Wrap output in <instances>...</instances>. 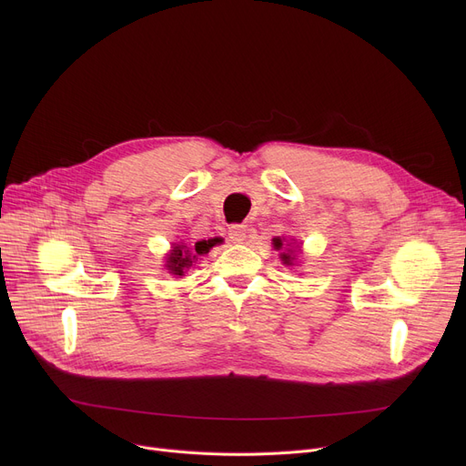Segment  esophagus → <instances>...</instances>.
<instances>
[{"instance_id": "obj_1", "label": "esophagus", "mask_w": 466, "mask_h": 466, "mask_svg": "<svg viewBox=\"0 0 466 466\" xmlns=\"http://www.w3.org/2000/svg\"><path fill=\"white\" fill-rule=\"evenodd\" d=\"M246 232H248L246 225H232V227L228 228V238H230L234 243H241L243 239H246Z\"/></svg>"}]
</instances>
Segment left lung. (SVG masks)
Masks as SVG:
<instances>
[{
    "instance_id": "8db88e82",
    "label": "left lung",
    "mask_w": 466,
    "mask_h": 466,
    "mask_svg": "<svg viewBox=\"0 0 466 466\" xmlns=\"http://www.w3.org/2000/svg\"><path fill=\"white\" fill-rule=\"evenodd\" d=\"M274 246H276V249H281L283 241H281L279 238H276V239H274ZM281 260H283L285 264H292V257H290L289 253H281Z\"/></svg>"
}]
</instances>
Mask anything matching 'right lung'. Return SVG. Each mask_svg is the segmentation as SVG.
I'll return each mask as SVG.
<instances>
[{
	"instance_id": "obj_1",
	"label": "right lung",
	"mask_w": 466,
	"mask_h": 466,
	"mask_svg": "<svg viewBox=\"0 0 466 466\" xmlns=\"http://www.w3.org/2000/svg\"><path fill=\"white\" fill-rule=\"evenodd\" d=\"M215 243H218L217 238L208 239V241L206 239L204 241H196L192 248L176 246L174 251H171V255L167 257V270L171 274H176V276H183V272L187 270V268L192 266L194 257L209 253V249L215 246Z\"/></svg>"
}]
</instances>
